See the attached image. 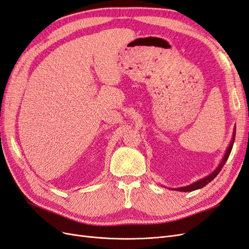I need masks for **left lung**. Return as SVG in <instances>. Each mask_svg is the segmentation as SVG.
Returning a JSON list of instances; mask_svg holds the SVG:
<instances>
[{
	"label": "left lung",
	"instance_id": "1",
	"mask_svg": "<svg viewBox=\"0 0 249 249\" xmlns=\"http://www.w3.org/2000/svg\"><path fill=\"white\" fill-rule=\"evenodd\" d=\"M235 137H236V126H235V129H233V132H232L231 141L230 142V144H229V146H228V148H227V152H225V154H224V156H223V158H222L221 162L219 163V165H218L217 168H216L212 173H211V175L207 176L206 178H200V179L196 180V182H194V183H192V184H190V185H188V186L179 187V188H171V190L182 191V192H190V191H194V190H197V189H201L202 187H205V186L208 185L210 182H212V180L217 177L218 173H219L220 170L222 169V167H223V165L225 164V162L228 161L229 157H230V154H231V152L233 142H235ZM169 189H170V188H169Z\"/></svg>",
	"mask_w": 249,
	"mask_h": 249
}]
</instances>
